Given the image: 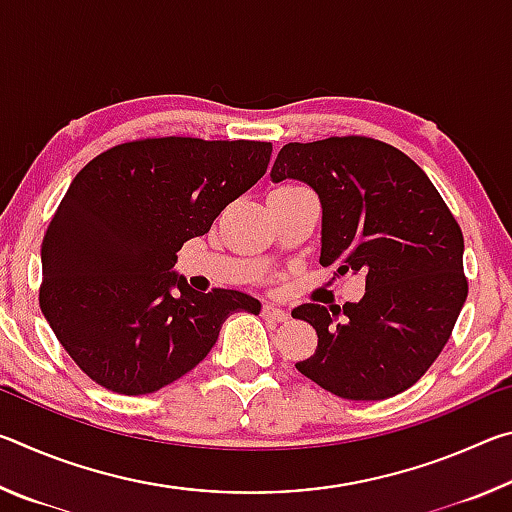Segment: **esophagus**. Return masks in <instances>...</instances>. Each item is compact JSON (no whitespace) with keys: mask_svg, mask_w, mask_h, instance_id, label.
Here are the masks:
<instances>
[{"mask_svg":"<svg viewBox=\"0 0 512 512\" xmlns=\"http://www.w3.org/2000/svg\"><path fill=\"white\" fill-rule=\"evenodd\" d=\"M262 316L268 320H275V323H284V320L289 318V314L284 309H280L277 305H271V302H266L262 307Z\"/></svg>","mask_w":512,"mask_h":512,"instance_id":"1","label":"esophagus"}]
</instances>
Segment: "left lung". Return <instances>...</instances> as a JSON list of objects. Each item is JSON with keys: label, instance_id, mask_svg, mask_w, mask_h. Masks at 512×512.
<instances>
[{"label": "left lung", "instance_id": "left-lung-1", "mask_svg": "<svg viewBox=\"0 0 512 512\" xmlns=\"http://www.w3.org/2000/svg\"><path fill=\"white\" fill-rule=\"evenodd\" d=\"M271 180L314 189L320 264L366 277L359 302L291 311L318 334L296 368L343 400L406 391L443 352L467 298L463 235L445 201L409 155L370 137L291 142Z\"/></svg>", "mask_w": 512, "mask_h": 512}]
</instances>
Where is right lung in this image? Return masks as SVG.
I'll use <instances>...</instances> for the list:
<instances>
[{"label":"right lung","instance_id":"add662e5","mask_svg":"<svg viewBox=\"0 0 512 512\" xmlns=\"http://www.w3.org/2000/svg\"><path fill=\"white\" fill-rule=\"evenodd\" d=\"M271 153V142L160 137L76 173L42 239L40 309L85 375L121 395L155 393L207 357L230 314L262 311L248 293L194 291L173 266Z\"/></svg>","mask_w":512,"mask_h":512}]
</instances>
